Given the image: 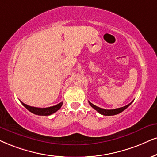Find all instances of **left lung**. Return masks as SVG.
I'll use <instances>...</instances> for the list:
<instances>
[{
	"label": "left lung",
	"mask_w": 157,
	"mask_h": 157,
	"mask_svg": "<svg viewBox=\"0 0 157 157\" xmlns=\"http://www.w3.org/2000/svg\"><path fill=\"white\" fill-rule=\"evenodd\" d=\"M88 102H89V104H90V106H92L94 109H96L98 113H100L101 114L105 115V116H111V115L118 114L122 112H123V111H124V109H126L132 104V101L131 103H130L129 104L126 105V106H124L123 107H120V108H118V109H101V108H100V107L95 106L94 104H93L92 103H90V101H88Z\"/></svg>",
	"instance_id": "8db88e82"
}]
</instances>
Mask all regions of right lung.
I'll return each mask as SVG.
<instances>
[{
	"instance_id": "right-lung-1",
	"label": "right lung",
	"mask_w": 157,
	"mask_h": 157,
	"mask_svg": "<svg viewBox=\"0 0 157 157\" xmlns=\"http://www.w3.org/2000/svg\"><path fill=\"white\" fill-rule=\"evenodd\" d=\"M21 103L27 110L29 111V112L33 113V114H35L40 115V116H48V115L53 114V113L57 112L59 109H60V108L63 104V102H61L59 103V104L56 105V106L48 107V108H37V107L28 106V105L24 104V103L21 101Z\"/></svg>"
}]
</instances>
